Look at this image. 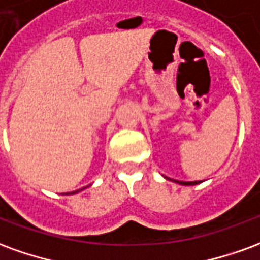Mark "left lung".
Masks as SVG:
<instances>
[{
  "mask_svg": "<svg viewBox=\"0 0 260 260\" xmlns=\"http://www.w3.org/2000/svg\"><path fill=\"white\" fill-rule=\"evenodd\" d=\"M175 182H178L181 185H196V184H199V181H192V182H185V181H175Z\"/></svg>",
  "mask_w": 260,
  "mask_h": 260,
  "instance_id": "8db88e82",
  "label": "left lung"
}]
</instances>
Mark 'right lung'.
Segmentation results:
<instances>
[{
  "instance_id": "1",
  "label": "right lung",
  "mask_w": 260,
  "mask_h": 260,
  "mask_svg": "<svg viewBox=\"0 0 260 260\" xmlns=\"http://www.w3.org/2000/svg\"><path fill=\"white\" fill-rule=\"evenodd\" d=\"M82 189H85V188H82ZM82 189H79V191H82ZM79 191H75V192H72V193H76V192H79ZM67 195H68V193H67Z\"/></svg>"
}]
</instances>
